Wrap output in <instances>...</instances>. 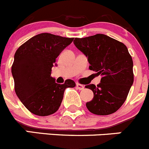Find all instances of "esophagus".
<instances>
[{
  "label": "esophagus",
  "mask_w": 149,
  "mask_h": 149,
  "mask_svg": "<svg viewBox=\"0 0 149 149\" xmlns=\"http://www.w3.org/2000/svg\"><path fill=\"white\" fill-rule=\"evenodd\" d=\"M76 87H77V88L79 89V90H83V89H84V86L81 84H79V83H77V84H76Z\"/></svg>",
  "instance_id": "34e87169"
}]
</instances>
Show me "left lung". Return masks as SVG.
Here are the masks:
<instances>
[{"label":"left lung","instance_id":"obj_1","mask_svg":"<svg viewBox=\"0 0 149 149\" xmlns=\"http://www.w3.org/2000/svg\"><path fill=\"white\" fill-rule=\"evenodd\" d=\"M74 45L90 63L89 69L101 75L97 86L88 85L93 91L91 101L86 102L91 113L106 116L115 113L125 102L134 81L133 61L125 45L104 34L75 38Z\"/></svg>","mask_w":149,"mask_h":149}]
</instances>
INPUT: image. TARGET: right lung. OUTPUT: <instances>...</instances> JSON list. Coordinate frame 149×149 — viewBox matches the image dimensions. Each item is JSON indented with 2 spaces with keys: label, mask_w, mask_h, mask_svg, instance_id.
Listing matches in <instances>:
<instances>
[{
  "label": "right lung",
  "mask_w": 149,
  "mask_h": 149,
  "mask_svg": "<svg viewBox=\"0 0 149 149\" xmlns=\"http://www.w3.org/2000/svg\"><path fill=\"white\" fill-rule=\"evenodd\" d=\"M74 38L43 33L36 35L16 51L12 66L17 96L25 107L35 115L47 116L56 113L63 100L66 88L75 83L66 80L56 83L50 76L56 60Z\"/></svg>",
  "instance_id": "1"
}]
</instances>
